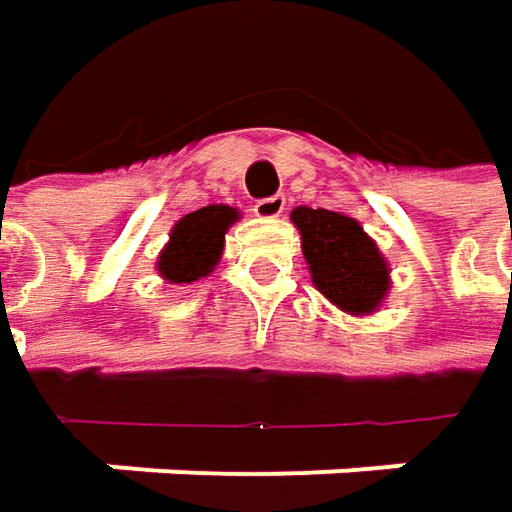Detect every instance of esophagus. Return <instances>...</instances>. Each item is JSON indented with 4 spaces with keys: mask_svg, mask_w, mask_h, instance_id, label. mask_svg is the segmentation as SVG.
<instances>
[{
    "mask_svg": "<svg viewBox=\"0 0 512 512\" xmlns=\"http://www.w3.org/2000/svg\"><path fill=\"white\" fill-rule=\"evenodd\" d=\"M285 207H288V198H285L282 192H276V195H270V198H259V201L253 204V213L259 218H276L285 213Z\"/></svg>",
    "mask_w": 512,
    "mask_h": 512,
    "instance_id": "1",
    "label": "esophagus"
}]
</instances>
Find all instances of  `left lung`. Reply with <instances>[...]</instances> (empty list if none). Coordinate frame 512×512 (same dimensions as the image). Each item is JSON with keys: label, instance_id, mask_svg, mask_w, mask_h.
<instances>
[{"label": "left lung", "instance_id": "8db88e82", "mask_svg": "<svg viewBox=\"0 0 512 512\" xmlns=\"http://www.w3.org/2000/svg\"><path fill=\"white\" fill-rule=\"evenodd\" d=\"M291 218L320 294L348 314H371L389 291V270L363 227L343 213L311 207H296Z\"/></svg>", "mask_w": 512, "mask_h": 512}]
</instances>
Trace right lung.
<instances>
[{"label": "right lung", "instance_id": "1", "mask_svg": "<svg viewBox=\"0 0 512 512\" xmlns=\"http://www.w3.org/2000/svg\"><path fill=\"white\" fill-rule=\"evenodd\" d=\"M236 218L239 213L224 204H210L181 218L172 227L169 244L158 259V270L164 273V279L178 285L207 276L221 256L224 233Z\"/></svg>", "mask_w": 512, "mask_h": 512}]
</instances>
